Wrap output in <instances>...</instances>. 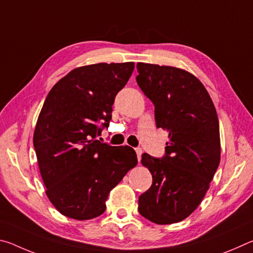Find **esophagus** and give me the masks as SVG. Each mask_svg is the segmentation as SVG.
Listing matches in <instances>:
<instances>
[{"label":"esophagus","mask_w":253,"mask_h":253,"mask_svg":"<svg viewBox=\"0 0 253 253\" xmlns=\"http://www.w3.org/2000/svg\"><path fill=\"white\" fill-rule=\"evenodd\" d=\"M135 152L137 154V158H138V162H140V158H142V154H143L142 148H136Z\"/></svg>","instance_id":"esophagus-1"}]
</instances>
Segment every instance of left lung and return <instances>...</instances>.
I'll list each match as a JSON object with an SVG mask.
<instances>
[{"mask_svg": "<svg viewBox=\"0 0 253 253\" xmlns=\"http://www.w3.org/2000/svg\"><path fill=\"white\" fill-rule=\"evenodd\" d=\"M137 84L155 106L158 128L169 132L165 156L143 154L153 184L138 211L156 224L183 221L202 202L221 158L215 107L203 84L179 68L137 63Z\"/></svg>", "mask_w": 253, "mask_h": 253, "instance_id": "8db88e82", "label": "left lung"}]
</instances>
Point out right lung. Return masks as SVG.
<instances>
[{"label":"right lung","mask_w":253,"mask_h":253,"mask_svg":"<svg viewBox=\"0 0 253 253\" xmlns=\"http://www.w3.org/2000/svg\"><path fill=\"white\" fill-rule=\"evenodd\" d=\"M134 62L78 67L46 96L33 134L45 194L62 215L90 220L106 210L109 192L137 165L129 146L97 140L109 126L117 92L134 71Z\"/></svg>","instance_id":"right-lung-1"}]
</instances>
